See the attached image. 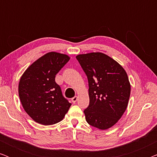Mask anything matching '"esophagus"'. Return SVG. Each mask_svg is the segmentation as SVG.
<instances>
[{
	"instance_id": "esophagus-1",
	"label": "esophagus",
	"mask_w": 157,
	"mask_h": 157,
	"mask_svg": "<svg viewBox=\"0 0 157 157\" xmlns=\"http://www.w3.org/2000/svg\"><path fill=\"white\" fill-rule=\"evenodd\" d=\"M77 100H78V96H75L74 98H71V101L73 103H76Z\"/></svg>"
}]
</instances>
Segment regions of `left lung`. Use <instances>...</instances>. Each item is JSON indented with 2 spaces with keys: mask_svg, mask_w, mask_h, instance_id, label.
Listing matches in <instances>:
<instances>
[{
  "mask_svg": "<svg viewBox=\"0 0 157 157\" xmlns=\"http://www.w3.org/2000/svg\"><path fill=\"white\" fill-rule=\"evenodd\" d=\"M89 81L88 124L101 130L112 127L127 108L131 84L124 68L108 55L92 52L76 56Z\"/></svg>",
  "mask_w": 157,
  "mask_h": 157,
  "instance_id": "1",
  "label": "left lung"
}]
</instances>
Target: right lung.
Returning a JSON list of instances; mask_svg holds the SVG:
<instances>
[{
  "label": "right lung",
  "instance_id": "obj_1",
  "mask_svg": "<svg viewBox=\"0 0 157 157\" xmlns=\"http://www.w3.org/2000/svg\"><path fill=\"white\" fill-rule=\"evenodd\" d=\"M68 55L51 51L27 68L20 78L18 95L30 117L42 125L61 121L71 104L62 95L56 75L69 61Z\"/></svg>",
  "mask_w": 157,
  "mask_h": 157
}]
</instances>
